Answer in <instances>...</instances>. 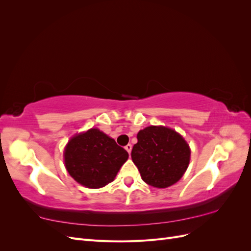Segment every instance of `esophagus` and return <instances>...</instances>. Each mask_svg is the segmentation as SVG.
<instances>
[{
	"mask_svg": "<svg viewBox=\"0 0 251 251\" xmlns=\"http://www.w3.org/2000/svg\"><path fill=\"white\" fill-rule=\"evenodd\" d=\"M125 149L126 150V151H127V153H128V154H131V151H132V146H131V144H130V143H128V144H126V146L125 147Z\"/></svg>",
	"mask_w": 251,
	"mask_h": 251,
	"instance_id": "obj_1",
	"label": "esophagus"
}]
</instances>
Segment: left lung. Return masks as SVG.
I'll list each match as a JSON object with an SVG mask.
<instances>
[{"label": "left lung", "instance_id": "8db88e82", "mask_svg": "<svg viewBox=\"0 0 251 251\" xmlns=\"http://www.w3.org/2000/svg\"><path fill=\"white\" fill-rule=\"evenodd\" d=\"M132 160L142 180L157 188H165L183 176L191 159V149L173 128L151 126L137 134Z\"/></svg>", "mask_w": 251, "mask_h": 251}]
</instances>
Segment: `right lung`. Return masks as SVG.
Segmentation results:
<instances>
[{"instance_id": "right-lung-1", "label": "right lung", "mask_w": 251, "mask_h": 251, "mask_svg": "<svg viewBox=\"0 0 251 251\" xmlns=\"http://www.w3.org/2000/svg\"><path fill=\"white\" fill-rule=\"evenodd\" d=\"M127 158V151L98 128L73 136L64 151L68 173L79 184L89 188L109 184Z\"/></svg>"}]
</instances>
